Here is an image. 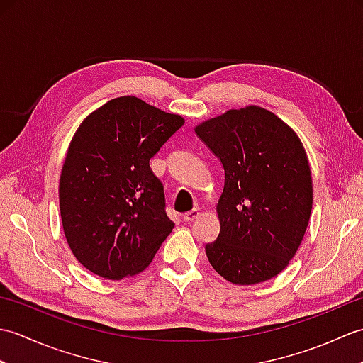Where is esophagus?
Instances as JSON below:
<instances>
[{"mask_svg": "<svg viewBox=\"0 0 363 363\" xmlns=\"http://www.w3.org/2000/svg\"><path fill=\"white\" fill-rule=\"evenodd\" d=\"M198 215H199V211H198V209H191V211L184 213L182 218H184V221H194V220L198 218Z\"/></svg>", "mask_w": 363, "mask_h": 363, "instance_id": "1", "label": "esophagus"}]
</instances>
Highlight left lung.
I'll return each mask as SVG.
<instances>
[{
    "mask_svg": "<svg viewBox=\"0 0 363 363\" xmlns=\"http://www.w3.org/2000/svg\"><path fill=\"white\" fill-rule=\"evenodd\" d=\"M225 168L220 234L211 265L235 285L272 279L295 256L309 225L313 189L299 137L260 106L230 109L195 128Z\"/></svg>",
    "mask_w": 363,
    "mask_h": 363,
    "instance_id": "1",
    "label": "left lung"
}]
</instances>
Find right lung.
Returning <instances> with one entry per match:
<instances>
[{
  "mask_svg": "<svg viewBox=\"0 0 363 363\" xmlns=\"http://www.w3.org/2000/svg\"><path fill=\"white\" fill-rule=\"evenodd\" d=\"M184 121L137 96H118L74 133L59 206L67 243L89 272L111 281L142 273L173 230L150 159Z\"/></svg>",
  "mask_w": 363,
  "mask_h": 363,
  "instance_id": "obj_1",
  "label": "right lung"
}]
</instances>
